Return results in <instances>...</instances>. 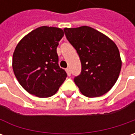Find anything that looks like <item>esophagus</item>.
I'll use <instances>...</instances> for the list:
<instances>
[{"label": "esophagus", "instance_id": "esophagus-1", "mask_svg": "<svg viewBox=\"0 0 135 135\" xmlns=\"http://www.w3.org/2000/svg\"><path fill=\"white\" fill-rule=\"evenodd\" d=\"M66 72H67V74H68V75L69 76H70V75H71V73H70V69H69V68H67V69H66Z\"/></svg>", "mask_w": 135, "mask_h": 135}]
</instances>
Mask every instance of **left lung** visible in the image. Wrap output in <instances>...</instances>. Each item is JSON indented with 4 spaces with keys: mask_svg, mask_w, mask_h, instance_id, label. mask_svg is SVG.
I'll list each match as a JSON object with an SVG mask.
<instances>
[{
    "mask_svg": "<svg viewBox=\"0 0 135 135\" xmlns=\"http://www.w3.org/2000/svg\"><path fill=\"white\" fill-rule=\"evenodd\" d=\"M65 36L76 50L82 70L74 81L86 97H99L116 83L122 61L117 45L109 37L89 26L64 29Z\"/></svg>",
    "mask_w": 135,
    "mask_h": 135,
    "instance_id": "left-lung-1",
    "label": "left lung"
}]
</instances>
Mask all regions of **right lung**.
<instances>
[{"label":"right lung","mask_w":135,"mask_h":135,"mask_svg":"<svg viewBox=\"0 0 135 135\" xmlns=\"http://www.w3.org/2000/svg\"><path fill=\"white\" fill-rule=\"evenodd\" d=\"M64 32L42 26L20 40L13 56L14 74L28 93L39 98L53 95L64 83L67 73L59 65L57 46Z\"/></svg>","instance_id":"add662e5"}]
</instances>
